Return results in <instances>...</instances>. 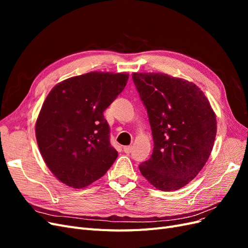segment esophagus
I'll return each instance as SVG.
<instances>
[{
    "mask_svg": "<svg viewBox=\"0 0 248 248\" xmlns=\"http://www.w3.org/2000/svg\"><path fill=\"white\" fill-rule=\"evenodd\" d=\"M123 150H124L125 153L129 154V153L131 152V150H132V146H125V147L123 148Z\"/></svg>",
    "mask_w": 248,
    "mask_h": 248,
    "instance_id": "esophagus-1",
    "label": "esophagus"
}]
</instances>
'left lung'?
Wrapping results in <instances>:
<instances>
[{"label":"left lung","mask_w":248,"mask_h":248,"mask_svg":"<svg viewBox=\"0 0 248 248\" xmlns=\"http://www.w3.org/2000/svg\"><path fill=\"white\" fill-rule=\"evenodd\" d=\"M154 141L140 164L149 183L162 191L182 188L204 168L216 137V116L193 82L164 73H133Z\"/></svg>","instance_id":"obj_1"}]
</instances>
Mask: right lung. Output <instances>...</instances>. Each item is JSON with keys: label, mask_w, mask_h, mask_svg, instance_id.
<instances>
[{"label": "right lung", "mask_w": 248, "mask_h": 248, "mask_svg": "<svg viewBox=\"0 0 248 248\" xmlns=\"http://www.w3.org/2000/svg\"><path fill=\"white\" fill-rule=\"evenodd\" d=\"M127 73L89 72L52 88L36 122V139L55 177L73 188L101 178L118 157L103 111L121 93Z\"/></svg>", "instance_id": "obj_1"}]
</instances>
